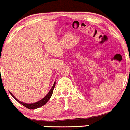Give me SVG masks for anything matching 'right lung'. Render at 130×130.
<instances>
[{
	"label": "right lung",
	"instance_id": "add662e5",
	"mask_svg": "<svg viewBox=\"0 0 130 130\" xmlns=\"http://www.w3.org/2000/svg\"><path fill=\"white\" fill-rule=\"evenodd\" d=\"M55 85H56V82L54 83V85H53V86L52 87V88H51V89L50 90V91H49L48 93V94H46V95L44 97L43 99L40 100L39 101L37 102L32 103V104H26V103H24V102H23L19 101V100H17V99H16L15 97L14 96L13 94H12V93H11V92H10V93L11 94V95L13 97L14 99H15V100L18 102L19 103L23 105V106H24V107H27L28 109H34L39 108V107L44 106V105H45V104H46V102H47L50 100L51 97L52 96V93H53V90L55 87Z\"/></svg>",
	"mask_w": 130,
	"mask_h": 130
}]
</instances>
